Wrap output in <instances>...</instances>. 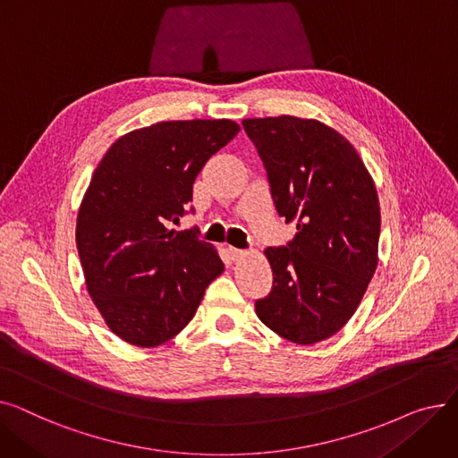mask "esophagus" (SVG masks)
Returning a JSON list of instances; mask_svg holds the SVG:
<instances>
[{
  "instance_id": "1",
  "label": "esophagus",
  "mask_w": 458,
  "mask_h": 458,
  "mask_svg": "<svg viewBox=\"0 0 458 458\" xmlns=\"http://www.w3.org/2000/svg\"><path fill=\"white\" fill-rule=\"evenodd\" d=\"M228 252H230V258H232L233 261H237V259H242L243 256H247V252H245V250H242V249H235V247H230V249H228Z\"/></svg>"
}]
</instances>
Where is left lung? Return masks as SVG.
I'll use <instances>...</instances> for the list:
<instances>
[{"instance_id": "left-lung-1", "label": "left lung", "mask_w": 458, "mask_h": 458, "mask_svg": "<svg viewBox=\"0 0 458 458\" xmlns=\"http://www.w3.org/2000/svg\"><path fill=\"white\" fill-rule=\"evenodd\" d=\"M243 128L267 171L275 208L297 233L269 247L273 290L259 321L287 342L311 345L352 318L378 261L380 206L352 144L319 120L247 118Z\"/></svg>"}]
</instances>
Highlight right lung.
<instances>
[{
	"instance_id": "add662e5",
	"label": "right lung",
	"mask_w": 458,
	"mask_h": 458,
	"mask_svg": "<svg viewBox=\"0 0 458 458\" xmlns=\"http://www.w3.org/2000/svg\"><path fill=\"white\" fill-rule=\"evenodd\" d=\"M233 120H171L126 133L96 166L78 211L89 295L107 327L137 347L173 340L225 271L199 230H171L206 161L237 135ZM192 213V208L189 209Z\"/></svg>"
}]
</instances>
